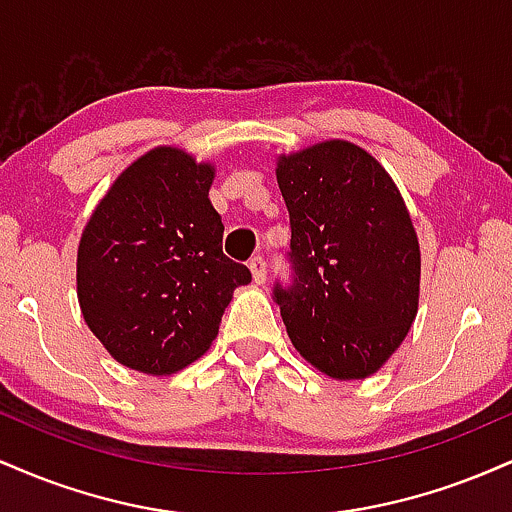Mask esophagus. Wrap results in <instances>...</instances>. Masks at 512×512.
<instances>
[{"label": "esophagus", "mask_w": 512, "mask_h": 512, "mask_svg": "<svg viewBox=\"0 0 512 512\" xmlns=\"http://www.w3.org/2000/svg\"><path fill=\"white\" fill-rule=\"evenodd\" d=\"M250 272H252V279H255V284H262V281L267 279V262H264L262 255L252 257V260H250Z\"/></svg>", "instance_id": "esophagus-1"}]
</instances>
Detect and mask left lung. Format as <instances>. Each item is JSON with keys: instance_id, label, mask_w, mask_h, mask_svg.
Returning <instances> with one entry per match:
<instances>
[{"instance_id": "obj_1", "label": "left lung", "mask_w": 512, "mask_h": 512, "mask_svg": "<svg viewBox=\"0 0 512 512\" xmlns=\"http://www.w3.org/2000/svg\"><path fill=\"white\" fill-rule=\"evenodd\" d=\"M276 182L291 226L289 284L272 289L286 332L330 378H366L404 342L419 305L404 199L373 156L339 139L281 156Z\"/></svg>"}]
</instances>
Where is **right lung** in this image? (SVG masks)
<instances>
[{
    "instance_id": "add662e5",
    "label": "right lung",
    "mask_w": 512,
    "mask_h": 512,
    "mask_svg": "<svg viewBox=\"0 0 512 512\" xmlns=\"http://www.w3.org/2000/svg\"><path fill=\"white\" fill-rule=\"evenodd\" d=\"M214 170L161 146L132 163L101 199L76 257L86 325L122 366L151 375L185 368L214 342L245 264L223 255L211 207Z\"/></svg>"
}]
</instances>
